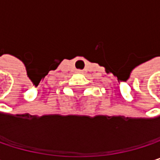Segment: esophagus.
Returning <instances> with one entry per match:
<instances>
[{
  "mask_svg": "<svg viewBox=\"0 0 160 160\" xmlns=\"http://www.w3.org/2000/svg\"><path fill=\"white\" fill-rule=\"evenodd\" d=\"M78 72H79V73H80V72H81V71H78Z\"/></svg>",
  "mask_w": 160,
  "mask_h": 160,
  "instance_id": "esophagus-1",
  "label": "esophagus"
}]
</instances>
